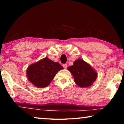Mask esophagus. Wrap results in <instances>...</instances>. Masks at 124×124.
<instances>
[{"instance_id": "obj_1", "label": "esophagus", "mask_w": 124, "mask_h": 124, "mask_svg": "<svg viewBox=\"0 0 124 124\" xmlns=\"http://www.w3.org/2000/svg\"><path fill=\"white\" fill-rule=\"evenodd\" d=\"M67 66H68V65H67V64H63V68H65V69H66L67 68Z\"/></svg>"}]
</instances>
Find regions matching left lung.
Here are the masks:
<instances>
[{"label": "left lung", "instance_id": "obj_1", "mask_svg": "<svg viewBox=\"0 0 124 124\" xmlns=\"http://www.w3.org/2000/svg\"><path fill=\"white\" fill-rule=\"evenodd\" d=\"M74 77V81L80 87H88L93 84L97 78V72L91 65L78 58L67 68Z\"/></svg>", "mask_w": 124, "mask_h": 124}]
</instances>
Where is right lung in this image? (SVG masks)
<instances>
[{
	"instance_id": "right-lung-1",
	"label": "right lung",
	"mask_w": 124,
	"mask_h": 124,
	"mask_svg": "<svg viewBox=\"0 0 124 124\" xmlns=\"http://www.w3.org/2000/svg\"><path fill=\"white\" fill-rule=\"evenodd\" d=\"M63 69L59 63L45 57L29 65L26 70V75L34 86L43 88L47 86L56 73Z\"/></svg>"
}]
</instances>
